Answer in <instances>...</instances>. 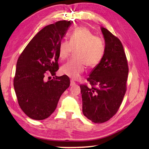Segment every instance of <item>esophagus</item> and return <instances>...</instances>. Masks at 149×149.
I'll use <instances>...</instances> for the list:
<instances>
[{
    "label": "esophagus",
    "mask_w": 149,
    "mask_h": 149,
    "mask_svg": "<svg viewBox=\"0 0 149 149\" xmlns=\"http://www.w3.org/2000/svg\"><path fill=\"white\" fill-rule=\"evenodd\" d=\"M75 84V81H73V80H71L70 81V86H74Z\"/></svg>",
    "instance_id": "34e87169"
}]
</instances>
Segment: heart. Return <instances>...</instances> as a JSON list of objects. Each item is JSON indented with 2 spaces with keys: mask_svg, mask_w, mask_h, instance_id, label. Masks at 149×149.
<instances>
[{
  "mask_svg": "<svg viewBox=\"0 0 149 149\" xmlns=\"http://www.w3.org/2000/svg\"><path fill=\"white\" fill-rule=\"evenodd\" d=\"M74 50V59L61 66L63 74L77 79L84 72L86 66L93 68L102 59L105 47L103 41L85 27L72 31L69 41L63 40L59 45V57L62 61L68 59Z\"/></svg>",
  "mask_w": 149,
  "mask_h": 149,
  "instance_id": "1",
  "label": "heart"
}]
</instances>
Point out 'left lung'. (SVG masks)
Here are the masks:
<instances>
[{
    "label": "left lung",
    "instance_id": "1",
    "mask_svg": "<svg viewBox=\"0 0 149 149\" xmlns=\"http://www.w3.org/2000/svg\"><path fill=\"white\" fill-rule=\"evenodd\" d=\"M102 59L87 78L91 87L81 84L83 113L95 123L108 121L118 111L127 90V59L120 40L104 27Z\"/></svg>",
    "mask_w": 149,
    "mask_h": 149
}]
</instances>
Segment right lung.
<instances>
[{
  "label": "right lung",
  "instance_id": "add662e5",
  "mask_svg": "<svg viewBox=\"0 0 149 149\" xmlns=\"http://www.w3.org/2000/svg\"><path fill=\"white\" fill-rule=\"evenodd\" d=\"M70 21L45 26L30 41L19 56L13 85L18 103L29 118L42 120L52 115L60 97L70 84L66 75L55 76L59 69V45ZM49 74L52 80L46 79Z\"/></svg>",
  "mask_w": 149,
  "mask_h": 149
}]
</instances>
